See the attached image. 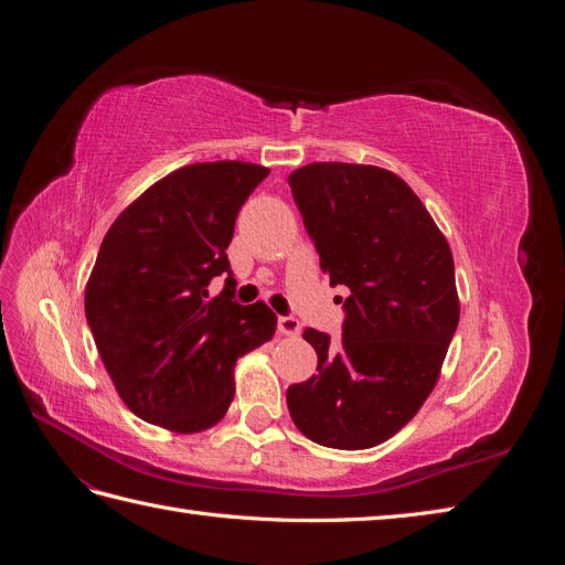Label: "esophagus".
Instances as JSON below:
<instances>
[{
    "instance_id": "obj_1",
    "label": "esophagus",
    "mask_w": 565,
    "mask_h": 565,
    "mask_svg": "<svg viewBox=\"0 0 565 565\" xmlns=\"http://www.w3.org/2000/svg\"><path fill=\"white\" fill-rule=\"evenodd\" d=\"M278 330L285 337H297L301 332V322L295 316H282V318H278Z\"/></svg>"
}]
</instances>
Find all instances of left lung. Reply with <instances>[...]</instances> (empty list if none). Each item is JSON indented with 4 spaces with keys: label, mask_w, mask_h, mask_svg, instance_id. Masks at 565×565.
Masks as SVG:
<instances>
[{
    "label": "left lung",
    "mask_w": 565,
    "mask_h": 565,
    "mask_svg": "<svg viewBox=\"0 0 565 565\" xmlns=\"http://www.w3.org/2000/svg\"><path fill=\"white\" fill-rule=\"evenodd\" d=\"M287 181L322 273L351 292L341 341L303 330L318 374L287 388L289 415L324 448L380 446L429 398L457 330L450 245L388 169L313 162Z\"/></svg>",
    "instance_id": "obj_1"
}]
</instances>
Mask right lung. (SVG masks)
<instances>
[{
  "instance_id": "add662e5",
  "label": "right lung",
  "mask_w": 565,
  "mask_h": 565,
  "mask_svg": "<svg viewBox=\"0 0 565 565\" xmlns=\"http://www.w3.org/2000/svg\"><path fill=\"white\" fill-rule=\"evenodd\" d=\"M270 169L185 164L136 198L100 243L84 311L119 398L174 434L210 429L233 401L235 361L276 334L264 301H233L226 249L237 212ZM228 271L225 292L209 282Z\"/></svg>"
}]
</instances>
